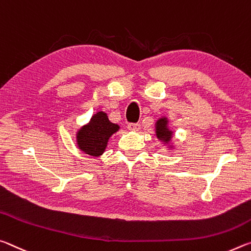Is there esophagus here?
Listing matches in <instances>:
<instances>
[{
	"instance_id": "34e87169",
	"label": "esophagus",
	"mask_w": 251,
	"mask_h": 251,
	"mask_svg": "<svg viewBox=\"0 0 251 251\" xmlns=\"http://www.w3.org/2000/svg\"><path fill=\"white\" fill-rule=\"evenodd\" d=\"M126 128H128L130 131H138L141 128V125L140 123H129Z\"/></svg>"
}]
</instances>
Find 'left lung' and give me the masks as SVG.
<instances>
[{
	"label": "left lung",
	"mask_w": 251,
	"mask_h": 251,
	"mask_svg": "<svg viewBox=\"0 0 251 251\" xmlns=\"http://www.w3.org/2000/svg\"><path fill=\"white\" fill-rule=\"evenodd\" d=\"M157 137L161 140L164 141H169L171 139V131L168 130L167 128V120L166 118L160 119V120L157 122Z\"/></svg>",
	"instance_id": "obj_1"
}]
</instances>
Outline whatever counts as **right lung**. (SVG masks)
<instances>
[{
	"label": "right lung",
	"mask_w": 251,
	"mask_h": 251,
	"mask_svg": "<svg viewBox=\"0 0 251 251\" xmlns=\"http://www.w3.org/2000/svg\"><path fill=\"white\" fill-rule=\"evenodd\" d=\"M118 130L119 126L110 122L104 112H98L77 132V145L85 153L98 157L103 153L109 138Z\"/></svg>",
	"instance_id": "right-lung-1"
}]
</instances>
